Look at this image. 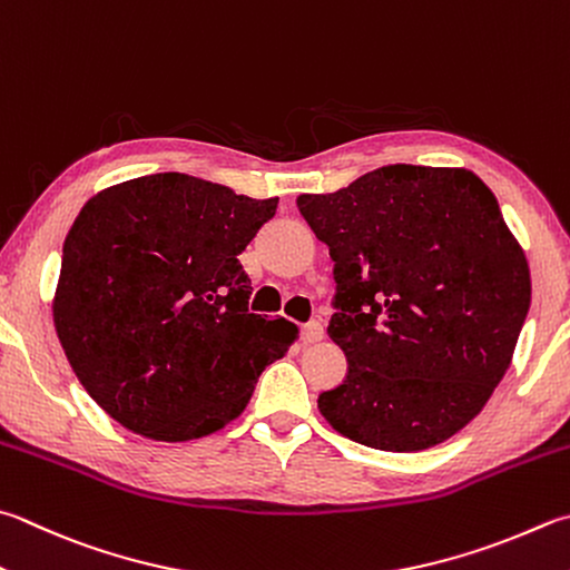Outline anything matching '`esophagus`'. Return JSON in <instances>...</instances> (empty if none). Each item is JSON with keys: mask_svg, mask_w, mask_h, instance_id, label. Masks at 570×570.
<instances>
[{"mask_svg": "<svg viewBox=\"0 0 570 570\" xmlns=\"http://www.w3.org/2000/svg\"><path fill=\"white\" fill-rule=\"evenodd\" d=\"M299 337H303V342H317L322 340V325L317 320H309L303 325V330H299Z\"/></svg>", "mask_w": 570, "mask_h": 570, "instance_id": "esophagus-1", "label": "esophagus"}]
</instances>
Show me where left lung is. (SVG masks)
I'll list each match as a JSON object with an SVG mask.
<instances>
[{
  "label": "left lung",
  "mask_w": 570,
  "mask_h": 570,
  "mask_svg": "<svg viewBox=\"0 0 570 570\" xmlns=\"http://www.w3.org/2000/svg\"><path fill=\"white\" fill-rule=\"evenodd\" d=\"M297 208L335 263L327 335L347 357L322 416L382 452L446 442L507 374L531 305L497 196L466 168L394 164Z\"/></svg>",
  "instance_id": "left-lung-1"
}]
</instances>
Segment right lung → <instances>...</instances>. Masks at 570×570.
Here are the masks:
<instances>
[{
	"label": "right lung",
	"instance_id": "obj_1",
	"mask_svg": "<svg viewBox=\"0 0 570 570\" xmlns=\"http://www.w3.org/2000/svg\"><path fill=\"white\" fill-rule=\"evenodd\" d=\"M277 210L186 174H154L86 203L63 240L53 327L83 390L156 442L218 432L297 340L248 313L238 255Z\"/></svg>",
	"mask_w": 570,
	"mask_h": 570
}]
</instances>
